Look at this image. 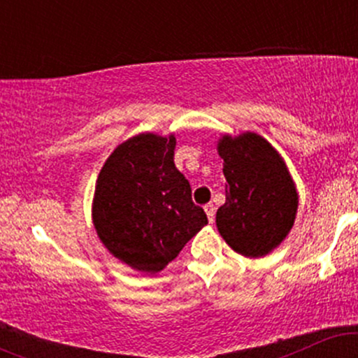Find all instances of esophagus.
<instances>
[{
  "instance_id": "esophagus-1",
  "label": "esophagus",
  "mask_w": 358,
  "mask_h": 358,
  "mask_svg": "<svg viewBox=\"0 0 358 358\" xmlns=\"http://www.w3.org/2000/svg\"><path fill=\"white\" fill-rule=\"evenodd\" d=\"M205 213H207L208 222H213V219H215V205L213 203L205 205Z\"/></svg>"
}]
</instances>
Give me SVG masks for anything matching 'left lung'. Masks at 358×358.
Returning a JSON list of instances; mask_svg holds the SVG:
<instances>
[{
  "label": "left lung",
  "mask_w": 358,
  "mask_h": 358,
  "mask_svg": "<svg viewBox=\"0 0 358 358\" xmlns=\"http://www.w3.org/2000/svg\"><path fill=\"white\" fill-rule=\"evenodd\" d=\"M225 203L217 210V229L236 252L261 257L287 236L294 224L298 193L285 162L254 133L224 136Z\"/></svg>",
  "instance_id": "1"
}]
</instances>
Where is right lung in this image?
Wrapping results in <instances>:
<instances>
[{"label": "right lung", "instance_id": "1", "mask_svg": "<svg viewBox=\"0 0 358 358\" xmlns=\"http://www.w3.org/2000/svg\"><path fill=\"white\" fill-rule=\"evenodd\" d=\"M175 136L138 134L102 166L94 195V225L119 261L155 274L178 256L205 224L190 182L176 170Z\"/></svg>", "mask_w": 358, "mask_h": 358}]
</instances>
